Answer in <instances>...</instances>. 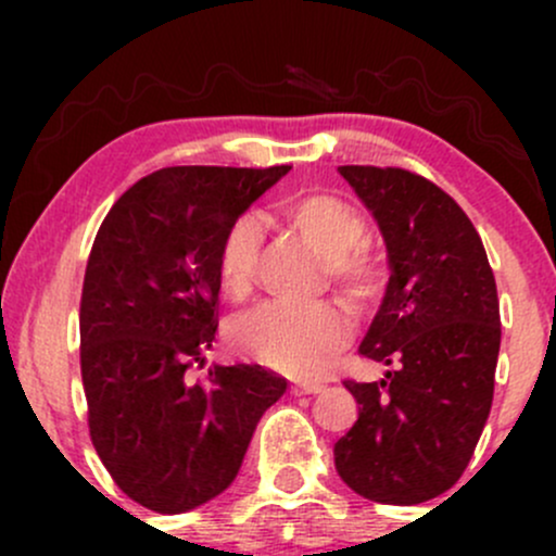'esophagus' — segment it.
<instances>
[{"label": "esophagus", "mask_w": 556, "mask_h": 556, "mask_svg": "<svg viewBox=\"0 0 556 556\" xmlns=\"http://www.w3.org/2000/svg\"><path fill=\"white\" fill-rule=\"evenodd\" d=\"M321 384H316V381H300V384H292L290 387V394H295V397H300V394H318L321 392Z\"/></svg>", "instance_id": "34e87169"}]
</instances>
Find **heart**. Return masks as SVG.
Here are the masks:
<instances>
[{
    "instance_id": "heart-1",
    "label": "heart",
    "mask_w": 556,
    "mask_h": 556,
    "mask_svg": "<svg viewBox=\"0 0 556 556\" xmlns=\"http://www.w3.org/2000/svg\"><path fill=\"white\" fill-rule=\"evenodd\" d=\"M279 214L327 256L329 282L353 300H368L379 287V269L368 248L366 219L342 195L329 190H303L285 198ZM261 227L253 216H240L216 248V279L222 292L242 300L256 279ZM235 350L274 371L311 376L340 355L353 340V321L334 303L287 305L266 303L232 327Z\"/></svg>"
}]
</instances>
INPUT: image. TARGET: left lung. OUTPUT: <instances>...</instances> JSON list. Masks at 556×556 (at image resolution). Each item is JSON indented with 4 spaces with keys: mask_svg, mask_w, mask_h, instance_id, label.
I'll list each match as a JSON object with an SVG mask.
<instances>
[{
    "mask_svg": "<svg viewBox=\"0 0 556 556\" xmlns=\"http://www.w3.org/2000/svg\"><path fill=\"white\" fill-rule=\"evenodd\" d=\"M340 175L387 242L392 277L361 355L392 371L344 379L358 420L334 444V465L366 500L418 504L455 486L486 426L502 340L494 271L439 185L400 167L348 164Z\"/></svg>",
    "mask_w": 556,
    "mask_h": 556,
    "instance_id": "1",
    "label": "left lung"
}]
</instances>
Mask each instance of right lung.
Segmentation results:
<instances>
[{
  "label": "right lung",
  "instance_id": "add662e5",
  "mask_svg": "<svg viewBox=\"0 0 556 556\" xmlns=\"http://www.w3.org/2000/svg\"><path fill=\"white\" fill-rule=\"evenodd\" d=\"M290 167H167L117 198L96 232L80 295L88 431L132 502L175 515L238 476L287 381L253 363L208 368L219 327L222 235Z\"/></svg>",
  "mask_w": 556,
  "mask_h": 556
}]
</instances>
